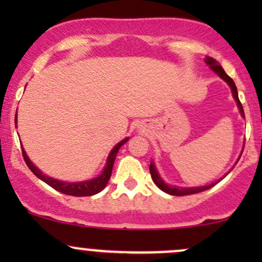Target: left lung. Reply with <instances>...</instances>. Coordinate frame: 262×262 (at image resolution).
Listing matches in <instances>:
<instances>
[{"label": "left lung", "instance_id": "left-lung-1", "mask_svg": "<svg viewBox=\"0 0 262 262\" xmlns=\"http://www.w3.org/2000/svg\"><path fill=\"white\" fill-rule=\"evenodd\" d=\"M204 61H206V64L209 66L210 70L214 71V73L217 74L218 76L221 77V79H223L225 82H227L228 85H229L230 90H231V93H233L234 100H235L236 104H237V108H239V111H240V114H242L243 118H245L244 110H243L242 103H240V101H239V96H237V90H236L235 83H234V81L231 80L227 74H225V71L223 70V68H222V66L219 65V62L217 61V60L210 58V56H207V58L204 59ZM243 150H244V148H243ZM242 154H243V152H242ZM240 156H242V155H240ZM239 159H237V161H239ZM149 169H150V175H151V179H152V181L155 182V185L158 186V187L160 188L161 191L166 192V193H169V194H172V196H187V194H193V193H198V192H203V191H206V189H209L210 187H213V186H214V185H217V183L222 180V179L218 180V181L210 183V185L200 186V187H180V186H170V185H167V183L161 179L160 175H159V172H158V170H156V166H155L154 161H152V160H151V162H150V167H149Z\"/></svg>", "mask_w": 262, "mask_h": 262}]
</instances>
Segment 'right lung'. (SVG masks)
I'll return each instance as SVG.
<instances>
[{
  "label": "right lung",
  "mask_w": 262,
  "mask_h": 262,
  "mask_svg": "<svg viewBox=\"0 0 262 262\" xmlns=\"http://www.w3.org/2000/svg\"><path fill=\"white\" fill-rule=\"evenodd\" d=\"M14 123L17 124V114L16 117H14ZM128 140L129 138H125V139L119 141V143L117 144L112 150H111L110 155H108L107 158L106 165H104L103 170H102L100 175L92 180H87V181H80V182H65V181H61V180H55L53 179V177L47 176L31 161V159L28 158V155H27V152L25 151V149H23V146H22V154L27 166L29 167V170H31L39 180H41V181L48 183L50 187H53L54 189H56V191L61 192V193L64 194H70V196H75V197H86V196H93V194L98 193V192H101L102 189L106 187V185L111 179V175H112L113 164H114V160H116L117 154H118V150L121 149V146L124 145Z\"/></svg>",
  "instance_id": "add662e5"
}]
</instances>
